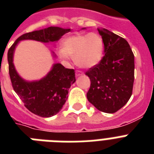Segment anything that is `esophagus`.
<instances>
[{"label": "esophagus", "instance_id": "34e87169", "mask_svg": "<svg viewBox=\"0 0 154 154\" xmlns=\"http://www.w3.org/2000/svg\"><path fill=\"white\" fill-rule=\"evenodd\" d=\"M83 74H84L83 72L80 71V70H77V71H76V77H80V76H82V75Z\"/></svg>", "mask_w": 154, "mask_h": 154}]
</instances>
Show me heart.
Listing matches in <instances>:
<instances>
[{"mask_svg": "<svg viewBox=\"0 0 154 154\" xmlns=\"http://www.w3.org/2000/svg\"><path fill=\"white\" fill-rule=\"evenodd\" d=\"M104 49L105 44L101 35L89 32L67 37L63 42L60 54L64 59H67L69 56L73 58L79 67L90 69L101 62Z\"/></svg>", "mask_w": 154, "mask_h": 154, "instance_id": "1", "label": "heart"}]
</instances>
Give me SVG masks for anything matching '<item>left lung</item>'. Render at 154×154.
<instances>
[{
	"label": "left lung",
	"instance_id": "8db88e82",
	"mask_svg": "<svg viewBox=\"0 0 154 154\" xmlns=\"http://www.w3.org/2000/svg\"><path fill=\"white\" fill-rule=\"evenodd\" d=\"M98 32L104 40L105 56L85 72L91 82L87 99L101 112L113 113L132 95L134 55L126 40L106 29H98Z\"/></svg>",
	"mask_w": 154,
	"mask_h": 154
}]
</instances>
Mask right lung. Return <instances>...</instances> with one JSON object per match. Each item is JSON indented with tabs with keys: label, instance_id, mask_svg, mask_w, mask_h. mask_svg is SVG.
<instances>
[{
	"label": "right lung",
	"instance_id": "add662e5",
	"mask_svg": "<svg viewBox=\"0 0 154 154\" xmlns=\"http://www.w3.org/2000/svg\"><path fill=\"white\" fill-rule=\"evenodd\" d=\"M70 31V29L51 26L27 32L18 37L8 49V71L13 89L25 107L40 117H50L60 112L68 98L69 89L76 82L74 70L66 69L60 63H55L51 70L42 79L25 81L18 74L13 64L16 47L24 40H33L43 43L57 42ZM53 56L56 57L53 52Z\"/></svg>",
	"mask_w": 154,
	"mask_h": 154
}]
</instances>
